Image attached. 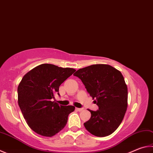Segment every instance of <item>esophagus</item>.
Segmentation results:
<instances>
[{"instance_id":"obj_1","label":"esophagus","mask_w":153,"mask_h":153,"mask_svg":"<svg viewBox=\"0 0 153 153\" xmlns=\"http://www.w3.org/2000/svg\"><path fill=\"white\" fill-rule=\"evenodd\" d=\"M76 110L77 111H79V112H81L83 110H84V108H76Z\"/></svg>"}]
</instances>
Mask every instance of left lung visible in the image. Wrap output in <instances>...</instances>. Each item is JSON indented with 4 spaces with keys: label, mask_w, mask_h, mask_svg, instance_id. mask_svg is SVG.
Wrapping results in <instances>:
<instances>
[{
    "label": "left lung",
    "mask_w": 153,
    "mask_h": 153,
    "mask_svg": "<svg viewBox=\"0 0 153 153\" xmlns=\"http://www.w3.org/2000/svg\"><path fill=\"white\" fill-rule=\"evenodd\" d=\"M82 80L99 110H88L91 118L84 124L91 134L104 137L115 131L128 106V88L120 71L107 64H95L79 69L74 74Z\"/></svg>",
    "instance_id": "left-lung-1"
}]
</instances>
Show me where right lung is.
Instances as JSON below:
<instances>
[{
    "label": "right lung",
    "instance_id": "right-lung-1",
    "mask_svg": "<svg viewBox=\"0 0 153 153\" xmlns=\"http://www.w3.org/2000/svg\"><path fill=\"white\" fill-rule=\"evenodd\" d=\"M75 71L44 63L27 73L19 83V105L28 126L38 134L51 137L65 126L75 107L59 105L53 100L60 85Z\"/></svg>",
    "mask_w": 153,
    "mask_h": 153
}]
</instances>
